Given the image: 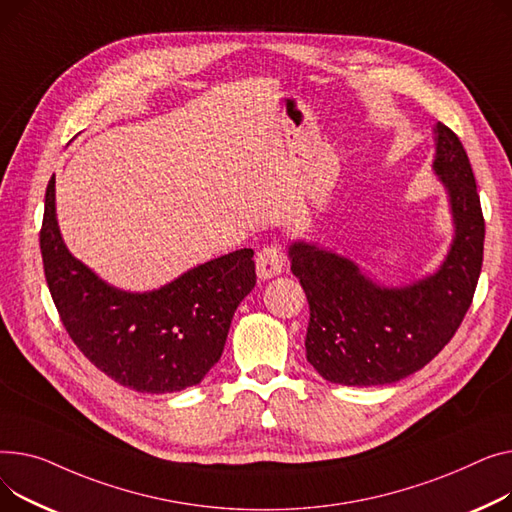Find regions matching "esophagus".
<instances>
[{"label":"esophagus","instance_id":"esophagus-1","mask_svg":"<svg viewBox=\"0 0 512 512\" xmlns=\"http://www.w3.org/2000/svg\"><path fill=\"white\" fill-rule=\"evenodd\" d=\"M285 266V254L281 250V246L270 244L264 246L258 254H256V273L260 279H273L277 277Z\"/></svg>","mask_w":512,"mask_h":512}]
</instances>
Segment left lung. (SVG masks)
<instances>
[{"label": "left lung", "instance_id": "left-lung-1", "mask_svg": "<svg viewBox=\"0 0 512 512\" xmlns=\"http://www.w3.org/2000/svg\"><path fill=\"white\" fill-rule=\"evenodd\" d=\"M436 134L434 169L448 190L457 229L434 277L386 289L333 252L304 242L289 248L291 273L310 304L306 357L328 382L390 384L422 370L455 337L473 302L486 221L459 136L440 122Z\"/></svg>", "mask_w": 512, "mask_h": 512}]
</instances>
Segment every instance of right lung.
I'll list each match as a JSON object with an SVG mask.
<instances>
[{"label": "right lung", "instance_id": "right-lung-1", "mask_svg": "<svg viewBox=\"0 0 512 512\" xmlns=\"http://www.w3.org/2000/svg\"><path fill=\"white\" fill-rule=\"evenodd\" d=\"M45 279L62 324L97 370L138 393H175L198 384L225 347L233 312L256 285L254 250L200 264L150 293L103 283L62 242L55 177L39 233Z\"/></svg>", "mask_w": 512, "mask_h": 512}]
</instances>
